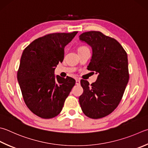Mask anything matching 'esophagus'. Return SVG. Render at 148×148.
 Returning a JSON list of instances; mask_svg holds the SVG:
<instances>
[{"label":"esophagus","mask_w":148,"mask_h":148,"mask_svg":"<svg viewBox=\"0 0 148 148\" xmlns=\"http://www.w3.org/2000/svg\"><path fill=\"white\" fill-rule=\"evenodd\" d=\"M80 80L77 79H76V84H77V85H80Z\"/></svg>","instance_id":"34e87169"}]
</instances>
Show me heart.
Returning a JSON list of instances; mask_svg holds the SVG:
<instances>
[{
	"label": "heart",
	"instance_id": "heart-1",
	"mask_svg": "<svg viewBox=\"0 0 148 148\" xmlns=\"http://www.w3.org/2000/svg\"><path fill=\"white\" fill-rule=\"evenodd\" d=\"M86 48H88L87 47H86V46H81L80 47V48H79V49H86Z\"/></svg>",
	"mask_w": 148,
	"mask_h": 148
}]
</instances>
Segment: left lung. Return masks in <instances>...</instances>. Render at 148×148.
<instances>
[{
    "mask_svg": "<svg viewBox=\"0 0 148 148\" xmlns=\"http://www.w3.org/2000/svg\"><path fill=\"white\" fill-rule=\"evenodd\" d=\"M79 37L93 51L88 69L99 75L91 85L80 80L84 90L79 99L80 107L91 119L104 117L118 106L129 81L127 55L117 40L100 32H85Z\"/></svg>",
    "mask_w": 148,
    "mask_h": 148,
    "instance_id": "1",
    "label": "left lung"
}]
</instances>
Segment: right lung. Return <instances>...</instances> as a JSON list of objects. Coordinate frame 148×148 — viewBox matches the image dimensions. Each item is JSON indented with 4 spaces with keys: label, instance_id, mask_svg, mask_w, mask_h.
I'll return each instance as SVG.
<instances>
[{
    "label": "right lung",
    "instance_id": "right-lung-1",
    "mask_svg": "<svg viewBox=\"0 0 148 148\" xmlns=\"http://www.w3.org/2000/svg\"><path fill=\"white\" fill-rule=\"evenodd\" d=\"M78 32L50 33L38 38L24 49L17 71V80L25 104L35 115L51 119L62 110L75 80L54 75L62 62L64 48Z\"/></svg>",
    "mask_w": 148,
    "mask_h": 148
}]
</instances>
